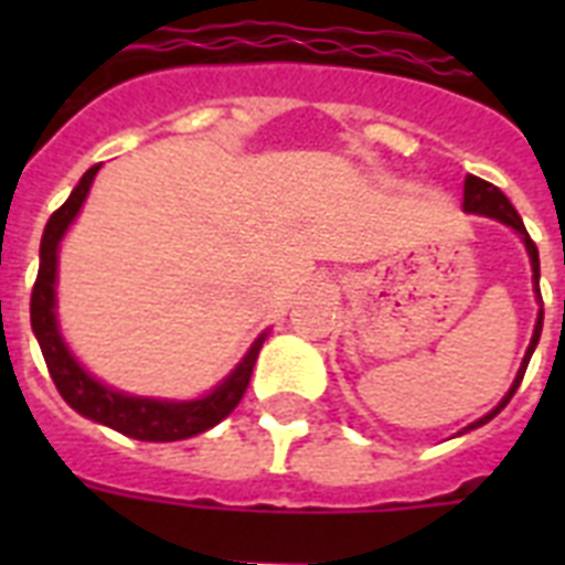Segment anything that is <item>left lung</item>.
I'll return each instance as SVG.
<instances>
[{"label":"left lung","mask_w":565,"mask_h":565,"mask_svg":"<svg viewBox=\"0 0 565 565\" xmlns=\"http://www.w3.org/2000/svg\"><path fill=\"white\" fill-rule=\"evenodd\" d=\"M463 211L466 213H478V216H490V220H499L501 225H508V228H513L522 237V243H525V252L527 257H531V273H534V292H536V305H540V313H536V326H534V334H531V343H527L525 349V358H522V363H519V372L516 377H513V384H510V390L504 393V398H501L495 407H492L490 413H483L481 419H475L472 425H466L460 434H466V430L472 428H481V425H487L490 419H495L504 407H508V402L513 398V393L519 390V384H522V377H525V370L527 363H531V354H534L536 343H540V334H543V296H540V252H536L534 239L527 237L525 231V222H522V216L516 213V207L510 204V199L504 193H501L495 184H490V181L478 179V175H466V184H463Z\"/></svg>","instance_id":"8db88e82"}]
</instances>
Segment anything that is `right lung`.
Here are the masks:
<instances>
[{
  "mask_svg": "<svg viewBox=\"0 0 565 565\" xmlns=\"http://www.w3.org/2000/svg\"><path fill=\"white\" fill-rule=\"evenodd\" d=\"M99 167L102 163H96L84 172L70 199L49 216L43 239H40L38 281L31 290V331L38 337L40 352H43V361H46L57 393L75 413H82L84 419L108 425V428L131 439H143V443H175V439L195 437V434L220 425L237 407L269 331L257 334L237 366L199 398H181L179 402V398L122 393V390L102 384L99 377H93L84 370L78 358L70 352L61 326H57V248H61V239L75 222V216L82 213V204L90 193Z\"/></svg>",
  "mask_w": 565,
  "mask_h": 565,
  "instance_id": "1",
  "label": "right lung"
}]
</instances>
